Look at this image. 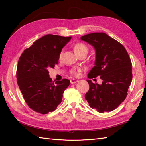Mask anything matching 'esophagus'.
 Instances as JSON below:
<instances>
[{
  "label": "esophagus",
  "instance_id": "1",
  "mask_svg": "<svg viewBox=\"0 0 146 146\" xmlns=\"http://www.w3.org/2000/svg\"><path fill=\"white\" fill-rule=\"evenodd\" d=\"M70 83H71V84H74L75 83H77L78 82V80H76V79H71V80H70Z\"/></svg>",
  "mask_w": 146,
  "mask_h": 146
}]
</instances>
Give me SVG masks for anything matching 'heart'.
I'll return each instance as SVG.
<instances>
[{
    "label": "heart",
    "instance_id": "1",
    "mask_svg": "<svg viewBox=\"0 0 146 146\" xmlns=\"http://www.w3.org/2000/svg\"><path fill=\"white\" fill-rule=\"evenodd\" d=\"M74 49L78 55H80L82 54H87L88 50H89L88 47L85 44L81 42H78L75 44L74 46ZM62 54H63V51H61L58 56L59 59L61 58V57H62ZM81 70H82L81 68H74L70 70V72L71 74L74 75V76H77L78 73L81 71Z\"/></svg>",
    "mask_w": 146,
    "mask_h": 146
}]
</instances>
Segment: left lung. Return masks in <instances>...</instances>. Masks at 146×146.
I'll use <instances>...</instances> for the list:
<instances>
[{
    "label": "left lung",
    "mask_w": 146,
    "mask_h": 146,
    "mask_svg": "<svg viewBox=\"0 0 146 146\" xmlns=\"http://www.w3.org/2000/svg\"><path fill=\"white\" fill-rule=\"evenodd\" d=\"M96 50L95 66L88 74L89 78L99 76L102 83L99 85L87 80L90 90L85 99L90 107L99 113L113 111L127 96L132 80L131 61L120 42L105 33H92L81 37Z\"/></svg>",
    "instance_id": "left-lung-1"
}]
</instances>
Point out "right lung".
Listing matches in <instances>:
<instances>
[{"mask_svg": "<svg viewBox=\"0 0 146 146\" xmlns=\"http://www.w3.org/2000/svg\"><path fill=\"white\" fill-rule=\"evenodd\" d=\"M71 37L48 34L35 41L21 54L16 78L19 89L29 107L42 114L54 111L62 101L70 81H52L48 69L58 64L63 47Z\"/></svg>", "mask_w": 146, "mask_h": 146, "instance_id": "right-lung-1", "label": "right lung"}]
</instances>
